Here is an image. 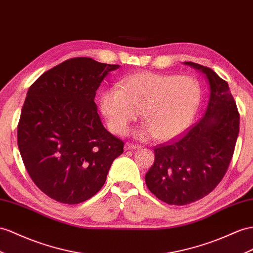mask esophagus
<instances>
[{
    "label": "esophagus",
    "mask_w": 253,
    "mask_h": 253,
    "mask_svg": "<svg viewBox=\"0 0 253 253\" xmlns=\"http://www.w3.org/2000/svg\"><path fill=\"white\" fill-rule=\"evenodd\" d=\"M140 145L139 144H132L130 142H127L125 143V150L129 151V150H135V148H139Z\"/></svg>",
    "instance_id": "obj_1"
}]
</instances>
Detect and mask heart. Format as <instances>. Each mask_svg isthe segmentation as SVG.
<instances>
[{"label":"heart","instance_id":"b5f03b06","mask_svg":"<svg viewBox=\"0 0 253 253\" xmlns=\"http://www.w3.org/2000/svg\"><path fill=\"white\" fill-rule=\"evenodd\" d=\"M201 86L189 76L142 71L124 78L120 87H109L100 97V110L110 130L128 131L139 111L144 124L141 138L154 134L157 140H170L188 128L201 101Z\"/></svg>","mask_w":253,"mask_h":253}]
</instances>
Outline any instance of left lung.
<instances>
[{"mask_svg":"<svg viewBox=\"0 0 253 253\" xmlns=\"http://www.w3.org/2000/svg\"><path fill=\"white\" fill-rule=\"evenodd\" d=\"M186 65L205 74L211 96L204 115L178 137L154 147L145 175L150 191L171 205H186L216 188L228 170L239 131V113L228 83L210 67Z\"/></svg>","mask_w":253,"mask_h":253,"instance_id":"8db88e82","label":"left lung"}]
</instances>
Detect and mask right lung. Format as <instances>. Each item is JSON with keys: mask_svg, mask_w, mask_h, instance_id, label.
I'll return each instance as SVG.
<instances>
[{"mask_svg": "<svg viewBox=\"0 0 253 253\" xmlns=\"http://www.w3.org/2000/svg\"><path fill=\"white\" fill-rule=\"evenodd\" d=\"M120 65L74 57L30 86L17 128L18 147L34 184L57 202L78 204L98 192L124 142L103 127L94 101Z\"/></svg>", "mask_w": 253, "mask_h": 253, "instance_id": "right-lung-1", "label": "right lung"}]
</instances>
